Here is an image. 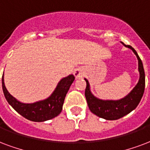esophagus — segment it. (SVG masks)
<instances>
[{"instance_id":"34e87169","label":"esophagus","mask_w":150,"mask_h":150,"mask_svg":"<svg viewBox=\"0 0 150 150\" xmlns=\"http://www.w3.org/2000/svg\"><path fill=\"white\" fill-rule=\"evenodd\" d=\"M84 69L82 68H77L74 70V76H76V78H81L84 76Z\"/></svg>"}]
</instances>
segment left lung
I'll list each match as a JSON object with an SVG mask.
<instances>
[{
    "label": "left lung",
    "mask_w": 150,
    "mask_h": 150,
    "mask_svg": "<svg viewBox=\"0 0 150 150\" xmlns=\"http://www.w3.org/2000/svg\"><path fill=\"white\" fill-rule=\"evenodd\" d=\"M125 46L132 50L137 56L138 60V70L140 73L139 81L129 95L119 100H101L96 98L91 93L88 81V80L84 79L86 81V88L84 95L90 111L93 114H95L96 115L107 120H116L132 111L138 105L145 91V72L142 60L139 58L138 53L136 52V50L131 46Z\"/></svg>",
    "instance_id": "8db88e82"
}]
</instances>
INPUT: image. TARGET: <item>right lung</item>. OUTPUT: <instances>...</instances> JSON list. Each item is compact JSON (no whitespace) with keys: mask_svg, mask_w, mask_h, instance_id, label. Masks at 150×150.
Listing matches in <instances>:
<instances>
[{"mask_svg":"<svg viewBox=\"0 0 150 150\" xmlns=\"http://www.w3.org/2000/svg\"><path fill=\"white\" fill-rule=\"evenodd\" d=\"M74 79V75L63 78L48 99L34 103H20L10 95L4 85V74L2 76V88L7 101L20 115L33 122H43L58 116L61 113L66 93Z\"/></svg>","mask_w":150,"mask_h":150,"instance_id":"1","label":"right lung"}]
</instances>
